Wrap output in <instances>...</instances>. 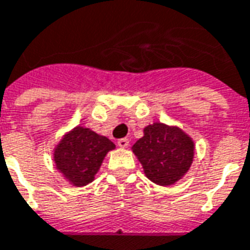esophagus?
Returning <instances> with one entry per match:
<instances>
[{"label":"esophagus","instance_id":"1","mask_svg":"<svg viewBox=\"0 0 250 250\" xmlns=\"http://www.w3.org/2000/svg\"><path fill=\"white\" fill-rule=\"evenodd\" d=\"M128 143H130V139H128V138H122V139L118 141V146L122 147V149H125V147L128 146Z\"/></svg>","mask_w":250,"mask_h":250}]
</instances>
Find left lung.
<instances>
[{"label": "left lung", "instance_id": "1", "mask_svg": "<svg viewBox=\"0 0 250 250\" xmlns=\"http://www.w3.org/2000/svg\"><path fill=\"white\" fill-rule=\"evenodd\" d=\"M132 151L147 179L158 186H172L189 170L195 143L179 127L155 122L143 128Z\"/></svg>", "mask_w": 250, "mask_h": 250}]
</instances>
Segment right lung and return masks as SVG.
I'll return each instance as SVG.
<instances>
[{"label": "right lung", "instance_id": "obj_1", "mask_svg": "<svg viewBox=\"0 0 250 250\" xmlns=\"http://www.w3.org/2000/svg\"><path fill=\"white\" fill-rule=\"evenodd\" d=\"M113 149L115 145L107 137L77 125L54 149V162L67 181L74 187H83L95 180L104 157Z\"/></svg>", "mask_w": 250, "mask_h": 250}]
</instances>
